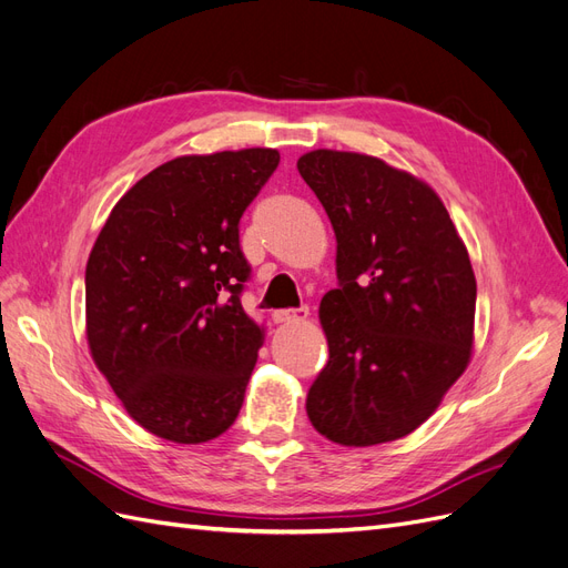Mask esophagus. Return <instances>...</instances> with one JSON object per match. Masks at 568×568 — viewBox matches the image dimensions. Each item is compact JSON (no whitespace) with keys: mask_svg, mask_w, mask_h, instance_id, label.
Masks as SVG:
<instances>
[{"mask_svg":"<svg viewBox=\"0 0 568 568\" xmlns=\"http://www.w3.org/2000/svg\"><path fill=\"white\" fill-rule=\"evenodd\" d=\"M307 317V307H296V311H274L272 320L277 324H291V322H303Z\"/></svg>","mask_w":568,"mask_h":568,"instance_id":"obj_1","label":"esophagus"}]
</instances>
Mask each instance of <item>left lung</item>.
Segmentation results:
<instances>
[{"label": "left lung", "instance_id": "obj_1", "mask_svg": "<svg viewBox=\"0 0 568 568\" xmlns=\"http://www.w3.org/2000/svg\"><path fill=\"white\" fill-rule=\"evenodd\" d=\"M336 234V277L320 303L329 363L307 390L317 432L348 448L405 438L471 359L476 277L440 196L355 151L298 159Z\"/></svg>", "mask_w": 568, "mask_h": 568}]
</instances>
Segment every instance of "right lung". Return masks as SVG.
Segmentation results:
<instances>
[{
    "mask_svg": "<svg viewBox=\"0 0 568 568\" xmlns=\"http://www.w3.org/2000/svg\"><path fill=\"white\" fill-rule=\"evenodd\" d=\"M280 165L277 149L178 156L123 194L84 270L94 365L149 434L196 445L244 403L265 329L242 307L239 220Z\"/></svg>",
    "mask_w": 568,
    "mask_h": 568,
    "instance_id": "1",
    "label": "right lung"
}]
</instances>
